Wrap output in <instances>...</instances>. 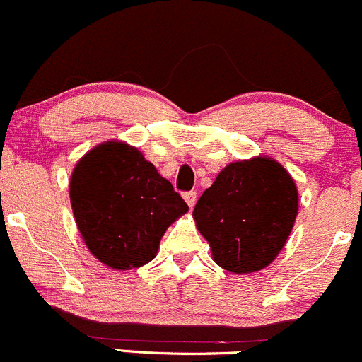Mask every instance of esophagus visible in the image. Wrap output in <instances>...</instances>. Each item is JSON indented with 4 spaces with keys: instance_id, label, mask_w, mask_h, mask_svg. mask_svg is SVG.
Instances as JSON below:
<instances>
[{
    "instance_id": "obj_1",
    "label": "esophagus",
    "mask_w": 362,
    "mask_h": 362,
    "mask_svg": "<svg viewBox=\"0 0 362 362\" xmlns=\"http://www.w3.org/2000/svg\"><path fill=\"white\" fill-rule=\"evenodd\" d=\"M182 197H185L186 204H188L189 209L195 207V204H197V192H186Z\"/></svg>"
}]
</instances>
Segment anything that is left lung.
<instances>
[{
  "instance_id": "left-lung-1",
  "label": "left lung",
  "mask_w": 362,
  "mask_h": 362,
  "mask_svg": "<svg viewBox=\"0 0 362 362\" xmlns=\"http://www.w3.org/2000/svg\"><path fill=\"white\" fill-rule=\"evenodd\" d=\"M296 214L293 177L264 156L226 165L193 209L214 262L233 274H251L274 262Z\"/></svg>"
}]
</instances>
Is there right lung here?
Returning <instances> with one entry per match:
<instances>
[{"instance_id": "add662e5", "label": "right lung", "mask_w": 362, "mask_h": 362, "mask_svg": "<svg viewBox=\"0 0 362 362\" xmlns=\"http://www.w3.org/2000/svg\"><path fill=\"white\" fill-rule=\"evenodd\" d=\"M69 197L88 251L115 270L151 262L170 223L188 211L153 163L136 148L115 141L76 163Z\"/></svg>"}]
</instances>
